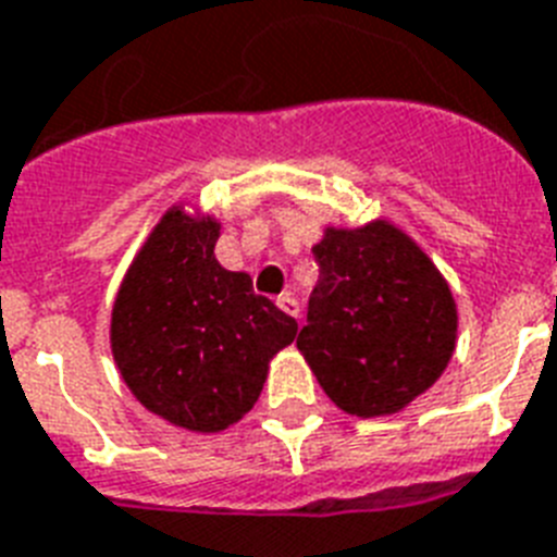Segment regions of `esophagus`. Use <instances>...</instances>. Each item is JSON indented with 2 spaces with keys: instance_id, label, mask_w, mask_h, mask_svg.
<instances>
[{
  "instance_id": "obj_1",
  "label": "esophagus",
  "mask_w": 557,
  "mask_h": 557,
  "mask_svg": "<svg viewBox=\"0 0 557 557\" xmlns=\"http://www.w3.org/2000/svg\"><path fill=\"white\" fill-rule=\"evenodd\" d=\"M277 306L280 311H286L288 318H297V314H300V302L294 300V294H280Z\"/></svg>"
}]
</instances>
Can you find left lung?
Returning <instances> with one entry per match:
<instances>
[{
    "instance_id": "left-lung-1",
    "label": "left lung",
    "mask_w": 557,
    "mask_h": 557,
    "mask_svg": "<svg viewBox=\"0 0 557 557\" xmlns=\"http://www.w3.org/2000/svg\"><path fill=\"white\" fill-rule=\"evenodd\" d=\"M320 280L297 349L357 418L397 414L437 383L458 346V302L432 257L392 220L325 225Z\"/></svg>"
}]
</instances>
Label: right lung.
Returning a JSON list of instances; mask_svg holds the SVG:
<instances>
[{
	"label": "right lung",
	"instance_id": "right-lung-1",
	"mask_svg": "<svg viewBox=\"0 0 557 557\" xmlns=\"http://www.w3.org/2000/svg\"><path fill=\"white\" fill-rule=\"evenodd\" d=\"M220 220L188 202L160 216L116 292L111 355L131 395L171 426L214 435L255 409L294 318L216 263Z\"/></svg>",
	"mask_w": 557,
	"mask_h": 557
}]
</instances>
